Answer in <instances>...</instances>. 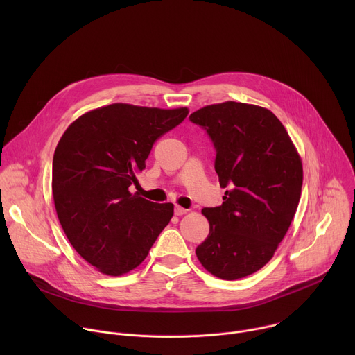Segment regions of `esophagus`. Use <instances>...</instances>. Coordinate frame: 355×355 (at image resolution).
Listing matches in <instances>:
<instances>
[{
	"instance_id": "34e87169",
	"label": "esophagus",
	"mask_w": 355,
	"mask_h": 355,
	"mask_svg": "<svg viewBox=\"0 0 355 355\" xmlns=\"http://www.w3.org/2000/svg\"><path fill=\"white\" fill-rule=\"evenodd\" d=\"M174 214L177 215V216H182L184 214H187V209H184L182 207H180V205H175V208H174Z\"/></svg>"
}]
</instances>
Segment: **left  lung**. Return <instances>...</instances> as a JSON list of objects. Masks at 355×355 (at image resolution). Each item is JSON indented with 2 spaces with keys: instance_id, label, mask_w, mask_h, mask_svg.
<instances>
[{
  "instance_id": "left-lung-1",
  "label": "left lung",
  "mask_w": 355,
  "mask_h": 355,
  "mask_svg": "<svg viewBox=\"0 0 355 355\" xmlns=\"http://www.w3.org/2000/svg\"><path fill=\"white\" fill-rule=\"evenodd\" d=\"M207 129L215 148V170L223 204L204 208L209 234L195 250L212 275L233 281L263 268L295 216L302 160L279 119L267 108L226 101L191 114Z\"/></svg>"
}]
</instances>
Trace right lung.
Listing matches in <instances>:
<instances>
[{"label":"right lung","instance_id":"obj_1","mask_svg":"<svg viewBox=\"0 0 355 355\" xmlns=\"http://www.w3.org/2000/svg\"><path fill=\"white\" fill-rule=\"evenodd\" d=\"M188 108L111 104L85 112L63 133L53 156L52 192L60 225L78 254L119 277L147 257L174 215L130 187L155 141L180 125Z\"/></svg>","mask_w":355,"mask_h":355}]
</instances>
